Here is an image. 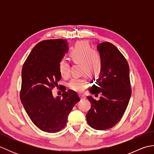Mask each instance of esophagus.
<instances>
[{"label":"esophagus","mask_w":154,"mask_h":154,"mask_svg":"<svg viewBox=\"0 0 154 154\" xmlns=\"http://www.w3.org/2000/svg\"><path fill=\"white\" fill-rule=\"evenodd\" d=\"M79 96H80L81 99H85V98H86V96L85 95V94H80Z\"/></svg>","instance_id":"34e87169"}]
</instances>
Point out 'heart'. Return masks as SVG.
Instances as JSON below:
<instances>
[{
	"mask_svg": "<svg viewBox=\"0 0 154 154\" xmlns=\"http://www.w3.org/2000/svg\"><path fill=\"white\" fill-rule=\"evenodd\" d=\"M70 60L75 63H80L81 74L98 75L101 71L99 56L87 42H77L69 54ZM59 71L62 77H67L69 73V63L65 59H61L59 63ZM86 77L73 78L69 83L72 90L81 92L87 86Z\"/></svg>",
	"mask_w": 154,
	"mask_h": 154,
	"instance_id": "heart-1",
	"label": "heart"
}]
</instances>
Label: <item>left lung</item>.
I'll return each instance as SVG.
<instances>
[{
    "label": "left lung",
    "instance_id": "8db88e82",
    "mask_svg": "<svg viewBox=\"0 0 154 154\" xmlns=\"http://www.w3.org/2000/svg\"><path fill=\"white\" fill-rule=\"evenodd\" d=\"M100 53V77L89 92L101 97L99 100L92 97L87 99L91 103L86 119L89 125L95 130L112 128L122 119L131 97L130 69L126 58L112 44L104 42L97 46Z\"/></svg>",
    "mask_w": 154,
    "mask_h": 154
}]
</instances>
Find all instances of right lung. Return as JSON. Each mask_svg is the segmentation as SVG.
<instances>
[{"instance_id": "1", "label": "right lung", "mask_w": 154, "mask_h": 154, "mask_svg": "<svg viewBox=\"0 0 154 154\" xmlns=\"http://www.w3.org/2000/svg\"><path fill=\"white\" fill-rule=\"evenodd\" d=\"M68 49L65 40L42 41L32 49L23 65L21 102L32 122L42 131L60 132L75 104L80 100L75 91H66L64 86L62 97L54 98L52 94L61 78L59 63Z\"/></svg>"}]
</instances>
